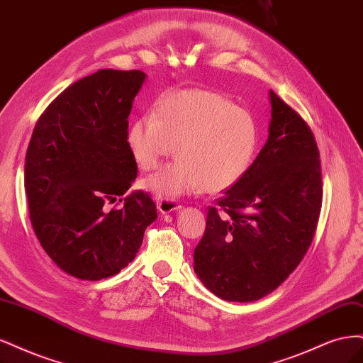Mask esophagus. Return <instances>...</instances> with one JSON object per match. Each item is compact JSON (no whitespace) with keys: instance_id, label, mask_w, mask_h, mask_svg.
Listing matches in <instances>:
<instances>
[{"instance_id":"1","label":"esophagus","mask_w":363,"mask_h":363,"mask_svg":"<svg viewBox=\"0 0 363 363\" xmlns=\"http://www.w3.org/2000/svg\"><path fill=\"white\" fill-rule=\"evenodd\" d=\"M157 208L161 214H169L173 211H178V209L182 208V205L178 203L177 201H173V199H158Z\"/></svg>"}]
</instances>
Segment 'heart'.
<instances>
[{
	"label": "heart",
	"mask_w": 363,
	"mask_h": 363,
	"mask_svg": "<svg viewBox=\"0 0 363 363\" xmlns=\"http://www.w3.org/2000/svg\"><path fill=\"white\" fill-rule=\"evenodd\" d=\"M261 140L259 125L247 110L205 90H179L161 98L154 116L134 121L126 145L143 170L158 169L146 189L167 199L221 193L238 184L253 164Z\"/></svg>",
	"instance_id": "obj_1"
}]
</instances>
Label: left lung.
<instances>
[{"label":"left lung","instance_id":"left-lung-1","mask_svg":"<svg viewBox=\"0 0 363 363\" xmlns=\"http://www.w3.org/2000/svg\"><path fill=\"white\" fill-rule=\"evenodd\" d=\"M268 138L245 177L208 209L194 273L228 301L270 294L296 270L321 209L320 152L311 128L273 90Z\"/></svg>","mask_w":363,"mask_h":363}]
</instances>
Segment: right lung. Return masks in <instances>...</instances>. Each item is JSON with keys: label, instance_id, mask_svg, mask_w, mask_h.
I'll return each mask as SVG.
<instances>
[{"label": "right lung", "instance_id": "add662e5", "mask_svg": "<svg viewBox=\"0 0 363 363\" xmlns=\"http://www.w3.org/2000/svg\"><path fill=\"white\" fill-rule=\"evenodd\" d=\"M145 79L101 69L60 93L34 126L24 169L31 225L57 267L81 280L118 274L157 218L147 193L123 196L137 178L128 116Z\"/></svg>", "mask_w": 363, "mask_h": 363}]
</instances>
